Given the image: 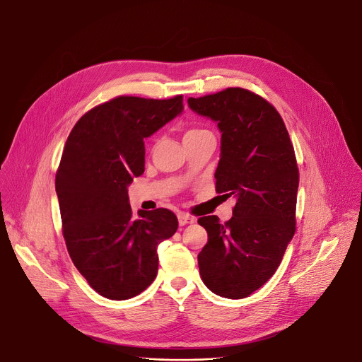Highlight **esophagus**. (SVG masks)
<instances>
[{
  "label": "esophagus",
  "instance_id": "obj_1",
  "mask_svg": "<svg viewBox=\"0 0 362 362\" xmlns=\"http://www.w3.org/2000/svg\"><path fill=\"white\" fill-rule=\"evenodd\" d=\"M177 219H179V225L180 226H185V225H189V223H193L194 222V218L190 216L189 214H185V212H180L177 215Z\"/></svg>",
  "mask_w": 362,
  "mask_h": 362
}]
</instances>
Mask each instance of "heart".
Listing matches in <instances>:
<instances>
[{
    "label": "heart",
    "mask_w": 362,
    "mask_h": 362,
    "mask_svg": "<svg viewBox=\"0 0 362 362\" xmlns=\"http://www.w3.org/2000/svg\"><path fill=\"white\" fill-rule=\"evenodd\" d=\"M206 133H209V132L206 130V129H203V127H189V129H186V132L183 134V140L194 139V137H199V136L206 134Z\"/></svg>",
    "instance_id": "obj_1"
}]
</instances>
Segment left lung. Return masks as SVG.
<instances>
[{"instance_id":"8db88e82","label":"left lung","mask_w":362,"mask_h":362,"mask_svg":"<svg viewBox=\"0 0 362 362\" xmlns=\"http://www.w3.org/2000/svg\"><path fill=\"white\" fill-rule=\"evenodd\" d=\"M197 115L222 132L216 193L233 196V216L199 218L208 243L197 255L202 281L214 293L240 299L278 269L296 229L299 170L293 144L278 110L242 87L189 97Z\"/></svg>"}]
</instances>
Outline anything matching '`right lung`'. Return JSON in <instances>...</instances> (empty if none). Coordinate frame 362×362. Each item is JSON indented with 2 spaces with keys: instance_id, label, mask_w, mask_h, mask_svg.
Listing matches in <instances>:
<instances>
[{
  "instance_id": "add662e5",
  "label": "right lung",
  "mask_w": 362,
  "mask_h": 362,
  "mask_svg": "<svg viewBox=\"0 0 362 362\" xmlns=\"http://www.w3.org/2000/svg\"><path fill=\"white\" fill-rule=\"evenodd\" d=\"M183 110V95H119L73 127L56 173L63 236L70 257L101 296L123 300L158 275V246L177 230L165 208L134 216L127 186L144 172V139Z\"/></svg>"
}]
</instances>
